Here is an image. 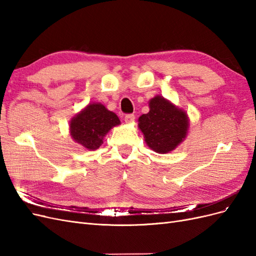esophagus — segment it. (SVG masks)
<instances>
[{"label":"esophagus","instance_id":"34e87169","mask_svg":"<svg viewBox=\"0 0 256 256\" xmlns=\"http://www.w3.org/2000/svg\"><path fill=\"white\" fill-rule=\"evenodd\" d=\"M134 118H136L134 114H127V115L125 116V122H131L134 120Z\"/></svg>","mask_w":256,"mask_h":256}]
</instances>
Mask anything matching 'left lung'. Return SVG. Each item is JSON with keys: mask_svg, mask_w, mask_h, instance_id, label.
Segmentation results:
<instances>
[{"mask_svg": "<svg viewBox=\"0 0 256 256\" xmlns=\"http://www.w3.org/2000/svg\"><path fill=\"white\" fill-rule=\"evenodd\" d=\"M138 128L152 150L166 154L173 150L186 138L188 118L184 111L164 97L156 96L150 102V112L138 118Z\"/></svg>", "mask_w": 256, "mask_h": 256, "instance_id": "1", "label": "left lung"}]
</instances>
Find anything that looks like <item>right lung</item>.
Returning a JSON list of instances; mask_svg holds the SVG:
<instances>
[{"instance_id": "add662e5", "label": "right lung", "mask_w": 256, "mask_h": 256, "mask_svg": "<svg viewBox=\"0 0 256 256\" xmlns=\"http://www.w3.org/2000/svg\"><path fill=\"white\" fill-rule=\"evenodd\" d=\"M120 125L115 113L106 110L102 104H90L70 122V134L85 148L95 150L102 145L109 130Z\"/></svg>"}]
</instances>
